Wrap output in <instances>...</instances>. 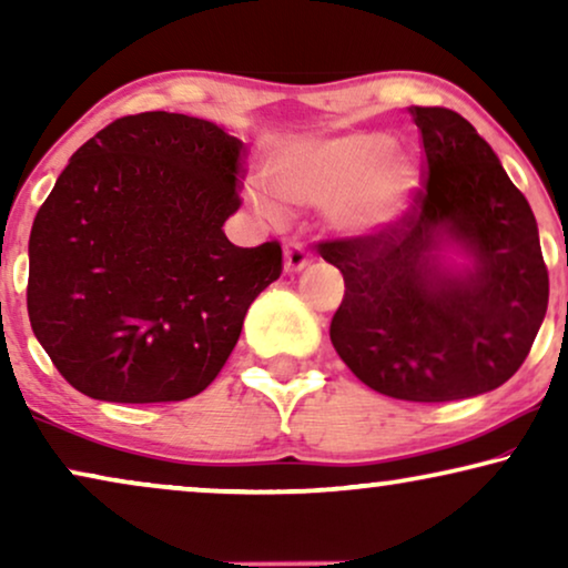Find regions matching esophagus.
Returning a JSON list of instances; mask_svg holds the SVG:
<instances>
[{
    "mask_svg": "<svg viewBox=\"0 0 568 568\" xmlns=\"http://www.w3.org/2000/svg\"><path fill=\"white\" fill-rule=\"evenodd\" d=\"M310 253H307V247L302 245V243H290L286 245V251H284V268L290 271V274H294V271H302V268H307L310 266Z\"/></svg>",
    "mask_w": 568,
    "mask_h": 568,
    "instance_id": "esophagus-1",
    "label": "esophagus"
}]
</instances>
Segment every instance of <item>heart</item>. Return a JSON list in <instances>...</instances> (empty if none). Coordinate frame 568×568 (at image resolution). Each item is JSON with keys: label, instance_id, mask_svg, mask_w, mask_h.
Listing matches in <instances>:
<instances>
[{"label": "heart", "instance_id": "b5f03b06", "mask_svg": "<svg viewBox=\"0 0 568 568\" xmlns=\"http://www.w3.org/2000/svg\"><path fill=\"white\" fill-rule=\"evenodd\" d=\"M263 185L284 204L331 201V220L348 235H379L395 227L422 185V168L393 150L383 131L317 139L278 150L266 160ZM261 209L276 214L268 201Z\"/></svg>", "mask_w": 568, "mask_h": 568}]
</instances>
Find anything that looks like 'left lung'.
I'll list each match as a JSON object with an SVG mask.
<instances>
[{
    "instance_id": "1",
    "label": "left lung",
    "mask_w": 568,
    "mask_h": 568,
    "mask_svg": "<svg viewBox=\"0 0 568 568\" xmlns=\"http://www.w3.org/2000/svg\"><path fill=\"white\" fill-rule=\"evenodd\" d=\"M424 181L395 227L341 235L317 253L344 274L331 341L372 390L447 403L507 383L530 354L548 310L538 224L486 139L449 108L410 105ZM447 234L477 268L447 280L430 251Z\"/></svg>"
}]
</instances>
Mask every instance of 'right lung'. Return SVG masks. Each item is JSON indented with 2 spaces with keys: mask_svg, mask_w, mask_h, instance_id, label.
Returning <instances> with one entry per match:
<instances>
[{
  "mask_svg": "<svg viewBox=\"0 0 568 568\" xmlns=\"http://www.w3.org/2000/svg\"><path fill=\"white\" fill-rule=\"evenodd\" d=\"M243 142L212 121L123 115L72 154L30 230L28 315L74 390L170 403L206 390L282 245H232Z\"/></svg>",
  "mask_w": 568,
  "mask_h": 568,
  "instance_id": "obj_1",
  "label": "right lung"
}]
</instances>
